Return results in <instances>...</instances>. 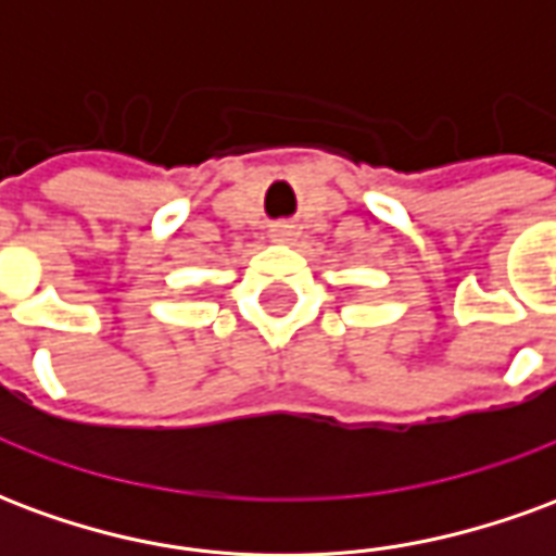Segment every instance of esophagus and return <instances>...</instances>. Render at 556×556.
I'll return each instance as SVG.
<instances>
[{
  "instance_id": "1",
  "label": "esophagus",
  "mask_w": 556,
  "mask_h": 556,
  "mask_svg": "<svg viewBox=\"0 0 556 556\" xmlns=\"http://www.w3.org/2000/svg\"><path fill=\"white\" fill-rule=\"evenodd\" d=\"M291 238V226L289 223H277V226H270V241L286 243Z\"/></svg>"
}]
</instances>
